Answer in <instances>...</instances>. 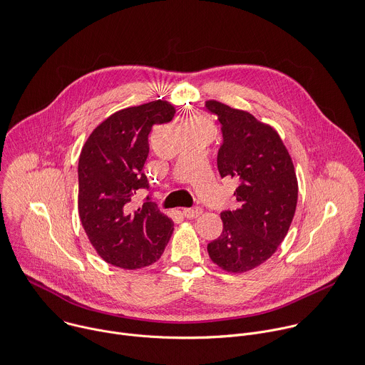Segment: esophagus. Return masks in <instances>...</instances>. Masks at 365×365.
I'll return each instance as SVG.
<instances>
[{
	"instance_id": "34e87169",
	"label": "esophagus",
	"mask_w": 365,
	"mask_h": 365,
	"mask_svg": "<svg viewBox=\"0 0 365 365\" xmlns=\"http://www.w3.org/2000/svg\"><path fill=\"white\" fill-rule=\"evenodd\" d=\"M202 212V208L201 207H192V208H184L182 210V214L187 217V218H197L200 217Z\"/></svg>"
}]
</instances>
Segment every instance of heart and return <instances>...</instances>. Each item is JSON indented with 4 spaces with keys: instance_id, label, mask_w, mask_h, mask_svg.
Masks as SVG:
<instances>
[{
    "instance_id": "heart-1",
    "label": "heart",
    "mask_w": 365,
    "mask_h": 365,
    "mask_svg": "<svg viewBox=\"0 0 365 365\" xmlns=\"http://www.w3.org/2000/svg\"><path fill=\"white\" fill-rule=\"evenodd\" d=\"M184 126H211V125L208 119L204 118L202 115H192L185 120Z\"/></svg>"
}]
</instances>
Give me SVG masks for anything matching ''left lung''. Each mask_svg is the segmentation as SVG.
Instances as JSON below:
<instances>
[{
	"label": "left lung",
	"mask_w": 365,
	"mask_h": 365,
	"mask_svg": "<svg viewBox=\"0 0 365 365\" xmlns=\"http://www.w3.org/2000/svg\"><path fill=\"white\" fill-rule=\"evenodd\" d=\"M218 116L223 145L217 167L240 181L233 211H223V232L207 246L210 259L226 272L243 273L264 263L279 247L298 202L295 167L279 133L252 113L207 101Z\"/></svg>",
	"instance_id": "left-lung-1"
}]
</instances>
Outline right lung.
I'll return each mask as SVG.
<instances>
[{
	"mask_svg": "<svg viewBox=\"0 0 365 365\" xmlns=\"http://www.w3.org/2000/svg\"><path fill=\"white\" fill-rule=\"evenodd\" d=\"M175 108L158 99L120 109L99 123L79 158L78 208L82 226L96 253L122 269L157 262L174 230V222L153 202L133 210L138 190L148 188L142 173L154 125L167 123Z\"/></svg>",
	"mask_w": 365,
	"mask_h": 365,
	"instance_id": "right-lung-1",
	"label": "right lung"
}]
</instances>
